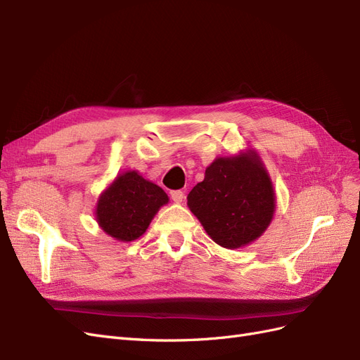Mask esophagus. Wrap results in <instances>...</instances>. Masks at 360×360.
Returning a JSON list of instances; mask_svg holds the SVG:
<instances>
[{
    "label": "esophagus",
    "instance_id": "obj_1",
    "mask_svg": "<svg viewBox=\"0 0 360 360\" xmlns=\"http://www.w3.org/2000/svg\"><path fill=\"white\" fill-rule=\"evenodd\" d=\"M171 200L174 202H181L184 200V192L183 191H171Z\"/></svg>",
    "mask_w": 360,
    "mask_h": 360
}]
</instances>
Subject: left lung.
<instances>
[{
  "label": "left lung",
  "instance_id": "8db88e82",
  "mask_svg": "<svg viewBox=\"0 0 360 360\" xmlns=\"http://www.w3.org/2000/svg\"><path fill=\"white\" fill-rule=\"evenodd\" d=\"M191 212L213 240L226 249L254 242L269 226L275 193L259 158H219L188 195Z\"/></svg>",
  "mask_w": 360,
  "mask_h": 360
}]
</instances>
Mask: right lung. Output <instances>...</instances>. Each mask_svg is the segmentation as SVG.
<instances>
[{"instance_id":"right-lung-1","label":"right lung","mask_w":360,"mask_h":360,"mask_svg":"<svg viewBox=\"0 0 360 360\" xmlns=\"http://www.w3.org/2000/svg\"><path fill=\"white\" fill-rule=\"evenodd\" d=\"M168 195L158 184L129 171L117 177L97 202V222L120 242L143 236Z\"/></svg>"}]
</instances>
